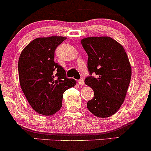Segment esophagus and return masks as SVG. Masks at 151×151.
<instances>
[{"mask_svg": "<svg viewBox=\"0 0 151 151\" xmlns=\"http://www.w3.org/2000/svg\"><path fill=\"white\" fill-rule=\"evenodd\" d=\"M77 82H78V83H79V85H80V86H83V85L85 84L84 81H83V79H79V80L77 81Z\"/></svg>", "mask_w": 151, "mask_h": 151, "instance_id": "1", "label": "esophagus"}]
</instances>
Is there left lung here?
Returning <instances> with one entry per match:
<instances>
[{
  "label": "left lung",
  "mask_w": 151,
  "mask_h": 151,
  "mask_svg": "<svg viewBox=\"0 0 151 151\" xmlns=\"http://www.w3.org/2000/svg\"><path fill=\"white\" fill-rule=\"evenodd\" d=\"M81 45L88 54L90 75L84 82L94 91L87 108L101 118L110 117L120 108L126 97L132 68L124 48L109 36H92L81 39Z\"/></svg>",
  "instance_id": "8db88e82"
}]
</instances>
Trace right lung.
I'll list each match as a JSON object with an SVG mask.
<instances>
[{"label": "right lung", "instance_id": "add662e5", "mask_svg": "<svg viewBox=\"0 0 151 151\" xmlns=\"http://www.w3.org/2000/svg\"><path fill=\"white\" fill-rule=\"evenodd\" d=\"M63 36L41 37L23 49L18 61L19 83L25 97L37 113L54 115L63 105V93L76 85L54 62L55 50L66 39Z\"/></svg>", "mask_w": 151, "mask_h": 151}]
</instances>
